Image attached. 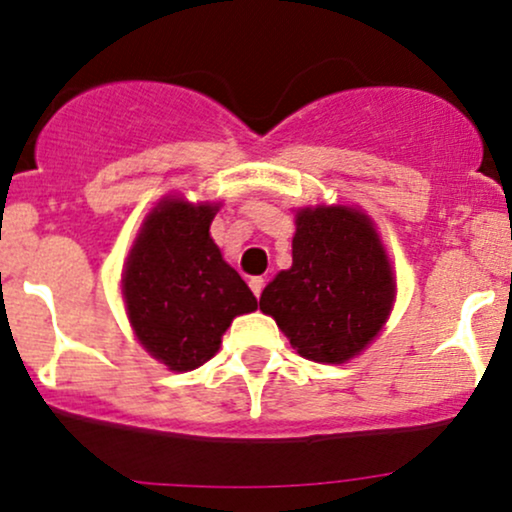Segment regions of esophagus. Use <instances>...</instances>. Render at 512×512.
Segmentation results:
<instances>
[{
	"label": "esophagus",
	"instance_id": "34e87169",
	"mask_svg": "<svg viewBox=\"0 0 512 512\" xmlns=\"http://www.w3.org/2000/svg\"><path fill=\"white\" fill-rule=\"evenodd\" d=\"M250 289H252V293H255L257 298H260V293L264 289V279H262V276H252V279H250Z\"/></svg>",
	"mask_w": 512,
	"mask_h": 512
}]
</instances>
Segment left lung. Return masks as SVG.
Returning a JSON list of instances; mask_svg holds the SVG:
<instances>
[{
    "label": "left lung",
    "mask_w": 512,
    "mask_h": 512,
    "mask_svg": "<svg viewBox=\"0 0 512 512\" xmlns=\"http://www.w3.org/2000/svg\"><path fill=\"white\" fill-rule=\"evenodd\" d=\"M392 301L395 276L373 221L339 204L298 211L293 264L269 281L260 310L303 358L346 363L378 337Z\"/></svg>",
    "instance_id": "8db88e82"
}]
</instances>
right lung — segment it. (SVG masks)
<instances>
[{
	"instance_id": "right-lung-1",
	"label": "right lung",
	"mask_w": 512,
	"mask_h": 512,
	"mask_svg": "<svg viewBox=\"0 0 512 512\" xmlns=\"http://www.w3.org/2000/svg\"><path fill=\"white\" fill-rule=\"evenodd\" d=\"M219 204L166 197L129 250L122 296L139 344L170 370H195L219 351L233 317L257 310L209 226Z\"/></svg>"
}]
</instances>
